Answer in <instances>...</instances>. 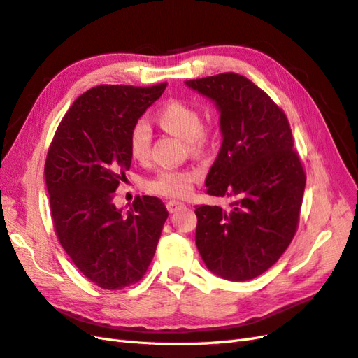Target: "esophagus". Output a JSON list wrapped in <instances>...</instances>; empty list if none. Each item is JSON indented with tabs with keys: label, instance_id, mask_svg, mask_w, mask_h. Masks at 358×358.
I'll return each instance as SVG.
<instances>
[{
	"label": "esophagus",
	"instance_id": "esophagus-1",
	"mask_svg": "<svg viewBox=\"0 0 358 358\" xmlns=\"http://www.w3.org/2000/svg\"><path fill=\"white\" fill-rule=\"evenodd\" d=\"M166 207H168V210H169L171 213H173V212H177V210L182 209V207H185V203L176 201V199H171V201H168V204H166Z\"/></svg>",
	"mask_w": 358,
	"mask_h": 358
}]
</instances>
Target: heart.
Instances as JSON below:
<instances>
[{"mask_svg": "<svg viewBox=\"0 0 358 358\" xmlns=\"http://www.w3.org/2000/svg\"><path fill=\"white\" fill-rule=\"evenodd\" d=\"M160 127L171 134L187 141L189 149H201L209 138V132L203 128V117L195 106L181 101H171L163 105L155 115ZM151 127L145 120H138L129 134V152L132 159L145 162L151 149ZM199 173L194 169H164L146 182L149 192L182 198L190 194Z\"/></svg>", "mask_w": 358, "mask_h": 358, "instance_id": "b5f03b06", "label": "heart"}]
</instances>
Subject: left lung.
Returning a JSON list of instances; mask_svg holds the SVG:
<instances>
[{"label": "left lung", "mask_w": 358, "mask_h": 358, "mask_svg": "<svg viewBox=\"0 0 358 358\" xmlns=\"http://www.w3.org/2000/svg\"><path fill=\"white\" fill-rule=\"evenodd\" d=\"M220 111L222 143L206 177L207 194L230 209L199 206L195 243L206 267L243 282L267 271L296 234L305 172L284 111L236 73L186 80Z\"/></svg>", "instance_id": "8db88e82"}]
</instances>
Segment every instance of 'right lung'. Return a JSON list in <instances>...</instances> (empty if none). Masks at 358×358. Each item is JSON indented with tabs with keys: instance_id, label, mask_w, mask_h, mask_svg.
Segmentation results:
<instances>
[{
	"instance_id": "1",
	"label": "right lung",
	"mask_w": 358,
	"mask_h": 358,
	"mask_svg": "<svg viewBox=\"0 0 358 358\" xmlns=\"http://www.w3.org/2000/svg\"><path fill=\"white\" fill-rule=\"evenodd\" d=\"M166 85L88 90L66 111L48 149L44 177L56 235L80 273L105 289L143 278L169 215L155 196H137L127 212L114 204L131 168V129Z\"/></svg>"
}]
</instances>
